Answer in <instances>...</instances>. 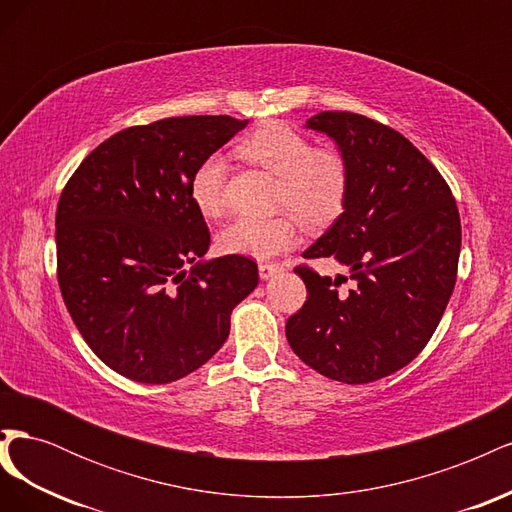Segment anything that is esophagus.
Wrapping results in <instances>:
<instances>
[{"label": "esophagus", "instance_id": "34e87169", "mask_svg": "<svg viewBox=\"0 0 512 512\" xmlns=\"http://www.w3.org/2000/svg\"><path fill=\"white\" fill-rule=\"evenodd\" d=\"M282 271V267L280 265H260L258 267V275H260V280H269V277H273V275H277Z\"/></svg>", "mask_w": 512, "mask_h": 512}]
</instances>
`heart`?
Here are the masks:
<instances>
[{"label":"heart","instance_id":"heart-1","mask_svg":"<svg viewBox=\"0 0 512 512\" xmlns=\"http://www.w3.org/2000/svg\"><path fill=\"white\" fill-rule=\"evenodd\" d=\"M243 158L267 168L280 179L275 203L309 226H327L339 218L350 190V170L335 149H314L309 138L286 123H262L239 143ZM228 166L220 153L200 160L188 183V196L198 213L215 218L224 207ZM297 241V226L288 215L235 218L218 235L224 254L269 260Z\"/></svg>","mask_w":512,"mask_h":512}]
</instances>
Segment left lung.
Listing matches in <instances>:
<instances>
[{
	"mask_svg": "<svg viewBox=\"0 0 512 512\" xmlns=\"http://www.w3.org/2000/svg\"><path fill=\"white\" fill-rule=\"evenodd\" d=\"M305 128L333 138L350 190L344 213L303 256L333 258L348 277L294 269L307 301L288 318L286 337L318 374L374 382L406 367L440 324L457 280V203L438 168L389 126L324 111ZM346 279L353 288L337 295L334 286Z\"/></svg>",
	"mask_w": 512,
	"mask_h": 512,
	"instance_id": "obj_1",
	"label": "left lung"
}]
</instances>
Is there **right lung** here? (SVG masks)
Here are the masks:
<instances>
[{
  "label": "right lung",
  "mask_w": 512,
  "mask_h": 512,
  "mask_svg": "<svg viewBox=\"0 0 512 512\" xmlns=\"http://www.w3.org/2000/svg\"><path fill=\"white\" fill-rule=\"evenodd\" d=\"M245 126L192 115L121 130L61 192V297L87 346L117 374L145 384L192 374L222 348L232 309L258 286L254 260L203 258L209 228L188 196L198 162Z\"/></svg>",
  "instance_id": "add662e5"
}]
</instances>
